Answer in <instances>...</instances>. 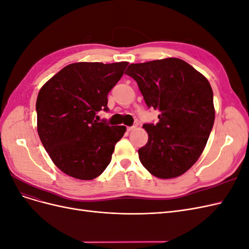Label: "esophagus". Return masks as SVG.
Here are the masks:
<instances>
[{
    "mask_svg": "<svg viewBox=\"0 0 249 249\" xmlns=\"http://www.w3.org/2000/svg\"><path fill=\"white\" fill-rule=\"evenodd\" d=\"M136 125H133V126H127L126 127V130H127V132H131V131H133V130H135V129H136Z\"/></svg>",
    "mask_w": 249,
    "mask_h": 249,
    "instance_id": "34e87169",
    "label": "esophagus"
}]
</instances>
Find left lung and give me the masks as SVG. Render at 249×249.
I'll return each mask as SVG.
<instances>
[{"label": "left lung", "mask_w": 249, "mask_h": 249, "mask_svg": "<svg viewBox=\"0 0 249 249\" xmlns=\"http://www.w3.org/2000/svg\"><path fill=\"white\" fill-rule=\"evenodd\" d=\"M126 74L137 82L147 107L160 112L157 124H143L148 140L138 150L141 164L156 178L182 176L198 160L214 124L209 81L178 58L131 64Z\"/></svg>", "instance_id": "obj_1"}]
</instances>
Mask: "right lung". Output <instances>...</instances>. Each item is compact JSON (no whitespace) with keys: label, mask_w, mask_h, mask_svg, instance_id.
<instances>
[{"label":"right lung","mask_w":249,"mask_h":249,"mask_svg":"<svg viewBox=\"0 0 249 249\" xmlns=\"http://www.w3.org/2000/svg\"><path fill=\"white\" fill-rule=\"evenodd\" d=\"M127 62H76L53 76L36 101L37 132L56 166L71 178L90 180L111 162L124 125H107L96 112L107 111L108 93Z\"/></svg>","instance_id":"right-lung-1"}]
</instances>
